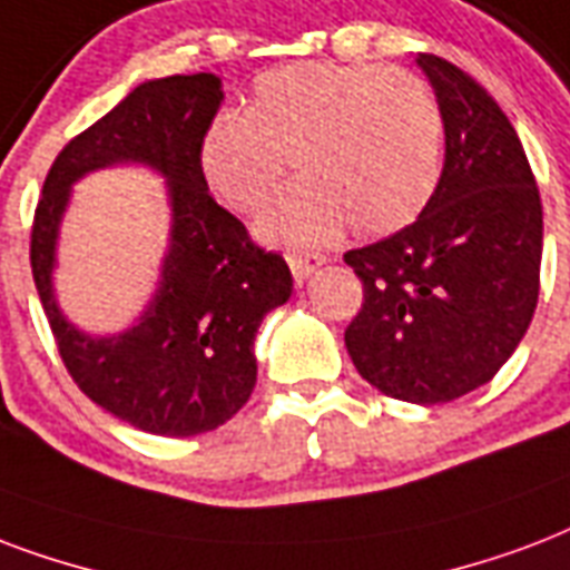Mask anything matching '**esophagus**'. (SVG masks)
I'll use <instances>...</instances> for the list:
<instances>
[{
  "mask_svg": "<svg viewBox=\"0 0 570 570\" xmlns=\"http://www.w3.org/2000/svg\"><path fill=\"white\" fill-rule=\"evenodd\" d=\"M286 263H289V268H293V277L302 284V281H307V277L314 275L316 268L323 266L325 256L320 254H289L286 256Z\"/></svg>",
  "mask_w": 570,
  "mask_h": 570,
  "instance_id": "1",
  "label": "esophagus"
}]
</instances>
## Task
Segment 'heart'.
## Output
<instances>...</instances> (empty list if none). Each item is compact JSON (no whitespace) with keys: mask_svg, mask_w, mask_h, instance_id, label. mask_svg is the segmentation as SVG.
I'll return each instance as SVG.
<instances>
[{"mask_svg":"<svg viewBox=\"0 0 570 570\" xmlns=\"http://www.w3.org/2000/svg\"><path fill=\"white\" fill-rule=\"evenodd\" d=\"M442 140L440 101L419 73L302 62L256 77L247 110L208 125L199 169L229 208L250 215L293 160L302 179L259 217V236L307 250L350 220L362 236L410 227L440 185Z\"/></svg>","mask_w":570,"mask_h":570,"instance_id":"b5f03b06","label":"heart"}]
</instances>
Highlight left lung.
Wrapping results in <instances>:
<instances>
[{
	"label": "left lung",
	"instance_id": "obj_1",
	"mask_svg": "<svg viewBox=\"0 0 570 570\" xmlns=\"http://www.w3.org/2000/svg\"><path fill=\"white\" fill-rule=\"evenodd\" d=\"M445 125V167L401 233L346 250L364 302L346 325L355 371L394 401L449 403L484 385L538 304L544 215L514 125L458 65L419 53Z\"/></svg>",
	"mask_w": 570,
	"mask_h": 570
}]
</instances>
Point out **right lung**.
<instances>
[{
	"instance_id": "1",
	"label": "right lung",
	"mask_w": 570,
	"mask_h": 570,
	"mask_svg": "<svg viewBox=\"0 0 570 570\" xmlns=\"http://www.w3.org/2000/svg\"><path fill=\"white\" fill-rule=\"evenodd\" d=\"M220 101L215 73L140 82L56 155L35 208L32 277L65 367L89 401L155 436H197L245 406L256 385V328L293 293L284 256L254 245L203 179L199 146ZM110 163L159 169L174 229L159 293L141 323L95 338L73 330L55 304V238L72 181Z\"/></svg>"
}]
</instances>
